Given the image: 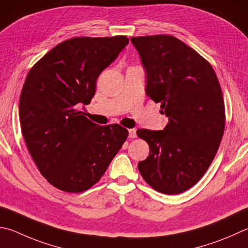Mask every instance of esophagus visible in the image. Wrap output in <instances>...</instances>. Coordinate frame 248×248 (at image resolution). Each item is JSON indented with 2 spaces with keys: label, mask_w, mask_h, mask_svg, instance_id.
Instances as JSON below:
<instances>
[{
  "label": "esophagus",
  "mask_w": 248,
  "mask_h": 248,
  "mask_svg": "<svg viewBox=\"0 0 248 248\" xmlns=\"http://www.w3.org/2000/svg\"><path fill=\"white\" fill-rule=\"evenodd\" d=\"M128 131H129V138H131V139L137 138V129L132 128V129H129Z\"/></svg>",
  "instance_id": "34e87169"
}]
</instances>
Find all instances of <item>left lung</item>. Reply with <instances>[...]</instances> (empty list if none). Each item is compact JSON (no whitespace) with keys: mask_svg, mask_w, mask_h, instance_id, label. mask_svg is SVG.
Masks as SVG:
<instances>
[{"mask_svg":"<svg viewBox=\"0 0 248 248\" xmlns=\"http://www.w3.org/2000/svg\"><path fill=\"white\" fill-rule=\"evenodd\" d=\"M146 73V94L160 103L164 130L139 129L150 155L138 164L143 179L164 194H180L200 181L217 153L226 114L213 67L172 35L132 37Z\"/></svg>","mask_w":248,"mask_h":248,"instance_id":"1","label":"left lung"}]
</instances>
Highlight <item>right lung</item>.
Here are the masks:
<instances>
[{
  "label": "right lung",
  "instance_id": "add662e5",
  "mask_svg": "<svg viewBox=\"0 0 248 248\" xmlns=\"http://www.w3.org/2000/svg\"><path fill=\"white\" fill-rule=\"evenodd\" d=\"M128 43L125 35L66 40L27 76L19 100L22 136L40 172L62 191L93 186L127 140V129L98 125L76 106L90 104L98 76Z\"/></svg>",
  "mask_w": 248,
  "mask_h": 248
}]
</instances>
